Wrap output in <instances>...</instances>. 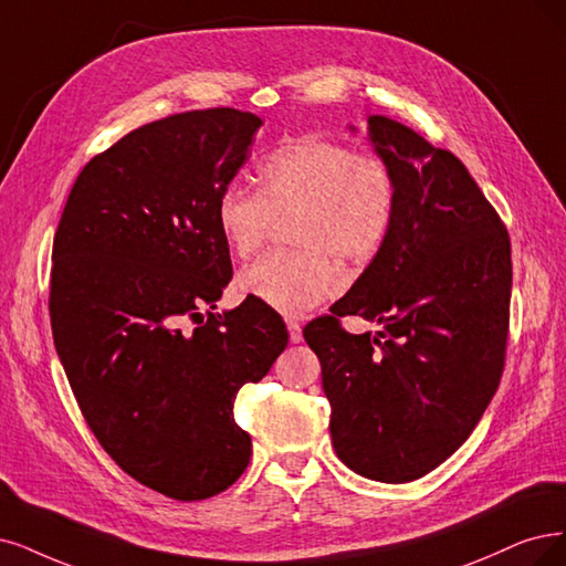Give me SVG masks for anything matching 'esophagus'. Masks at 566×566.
Wrapping results in <instances>:
<instances>
[{"label":"esophagus","instance_id":"obj_1","mask_svg":"<svg viewBox=\"0 0 566 566\" xmlns=\"http://www.w3.org/2000/svg\"><path fill=\"white\" fill-rule=\"evenodd\" d=\"M286 328H289V340L291 343H301L303 340V328L298 322H286Z\"/></svg>","mask_w":566,"mask_h":566}]
</instances>
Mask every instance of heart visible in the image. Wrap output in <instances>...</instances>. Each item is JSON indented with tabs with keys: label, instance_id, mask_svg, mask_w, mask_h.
Listing matches in <instances>:
<instances>
[{
	"label": "heart",
	"instance_id": "heart-1",
	"mask_svg": "<svg viewBox=\"0 0 566 566\" xmlns=\"http://www.w3.org/2000/svg\"><path fill=\"white\" fill-rule=\"evenodd\" d=\"M263 188L230 181L217 198V226L235 256L261 249L272 226L291 223L296 251H272L238 277L244 296L303 317L345 289L336 256L366 263L382 249L396 209L389 165L336 142L301 137L282 144L261 167Z\"/></svg>",
	"mask_w": 566,
	"mask_h": 566
}]
</instances>
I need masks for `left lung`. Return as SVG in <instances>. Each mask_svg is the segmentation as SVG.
I'll list each match as a JSON object with an SVG mask.
<instances>
[{
    "label": "left lung",
    "instance_id": "1",
    "mask_svg": "<svg viewBox=\"0 0 566 566\" xmlns=\"http://www.w3.org/2000/svg\"><path fill=\"white\" fill-rule=\"evenodd\" d=\"M368 142L396 184L389 235L333 317L303 336L322 364L340 462L396 485L441 467L492 401L509 338L511 240L457 156L387 116H368ZM345 314L384 328L354 337L337 324Z\"/></svg>",
    "mask_w": 566,
    "mask_h": 566
}]
</instances>
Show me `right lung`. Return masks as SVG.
<instances>
[{
    "mask_svg": "<svg viewBox=\"0 0 566 566\" xmlns=\"http://www.w3.org/2000/svg\"><path fill=\"white\" fill-rule=\"evenodd\" d=\"M261 125L228 107L142 125L83 167L53 240L51 326L76 403L125 473L177 501L244 473L235 396L289 343L261 303L214 312L233 277L217 198Z\"/></svg>",
    "mask_w": 566,
    "mask_h": 566,
    "instance_id": "add662e5",
    "label": "right lung"
}]
</instances>
